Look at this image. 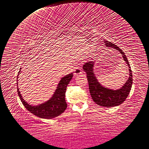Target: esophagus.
<instances>
[{
  "label": "esophagus",
  "instance_id": "esophagus-1",
  "mask_svg": "<svg viewBox=\"0 0 149 149\" xmlns=\"http://www.w3.org/2000/svg\"><path fill=\"white\" fill-rule=\"evenodd\" d=\"M74 75L75 76H77L78 74L81 72V68L79 66H77L76 68H75V69H74Z\"/></svg>",
  "mask_w": 149,
  "mask_h": 149
}]
</instances>
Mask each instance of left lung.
<instances>
[{
  "label": "left lung",
  "mask_w": 149,
  "mask_h": 149,
  "mask_svg": "<svg viewBox=\"0 0 149 149\" xmlns=\"http://www.w3.org/2000/svg\"><path fill=\"white\" fill-rule=\"evenodd\" d=\"M104 41L107 46L113 47L120 52L123 56L124 61L126 62V64L129 67V77L125 84L119 90H111L103 87L98 82L93 72L95 63L93 61H88L86 62L83 65V69L87 73L90 93L94 102L99 106L110 108L118 106L126 100L131 90L133 79L131 66L124 52L113 42L107 40Z\"/></svg>",
  "instance_id": "1"
}]
</instances>
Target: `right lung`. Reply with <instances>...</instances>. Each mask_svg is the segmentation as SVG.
<instances>
[{
    "label": "right lung",
    "mask_w": 149,
    "mask_h": 149,
    "mask_svg": "<svg viewBox=\"0 0 149 149\" xmlns=\"http://www.w3.org/2000/svg\"><path fill=\"white\" fill-rule=\"evenodd\" d=\"M72 77L73 74L71 73L62 77L57 85V87L52 98L46 103L36 107H33L28 104L24 99H23L18 88H17V92L21 102L28 111L41 118L52 119L59 116L60 114L64 112L67 108L68 104L65 102V94L66 88Z\"/></svg>",
    "instance_id": "right-lung-1"
}]
</instances>
